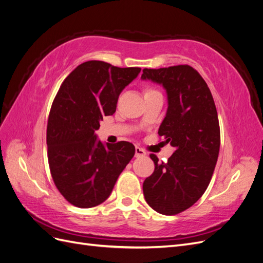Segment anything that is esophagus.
Returning <instances> with one entry per match:
<instances>
[{
	"label": "esophagus",
	"mask_w": 263,
	"mask_h": 263,
	"mask_svg": "<svg viewBox=\"0 0 263 263\" xmlns=\"http://www.w3.org/2000/svg\"><path fill=\"white\" fill-rule=\"evenodd\" d=\"M146 156V151L144 149H141L139 147H136L135 148V157L136 158H142Z\"/></svg>",
	"instance_id": "esophagus-1"
}]
</instances>
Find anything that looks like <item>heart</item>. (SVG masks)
Masks as SVG:
<instances>
[{"instance_id": "heart-1", "label": "heart", "mask_w": 263, "mask_h": 263, "mask_svg": "<svg viewBox=\"0 0 263 263\" xmlns=\"http://www.w3.org/2000/svg\"><path fill=\"white\" fill-rule=\"evenodd\" d=\"M154 91H156L155 89H151V87H149V89H147L146 90V92L145 93H148V92H154Z\"/></svg>"}]
</instances>
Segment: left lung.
<instances>
[{"mask_svg": "<svg viewBox=\"0 0 263 263\" xmlns=\"http://www.w3.org/2000/svg\"><path fill=\"white\" fill-rule=\"evenodd\" d=\"M142 80L162 84L168 110L159 136L176 147L168 162H158L142 184L145 200L162 215H177L191 208L208 189L220 146L216 106L208 84L189 65L144 69Z\"/></svg>", "mask_w": 263, "mask_h": 263, "instance_id": "8db88e82", "label": "left lung"}]
</instances>
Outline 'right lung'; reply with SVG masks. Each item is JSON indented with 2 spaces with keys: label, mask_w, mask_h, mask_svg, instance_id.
Instances as JSON below:
<instances>
[{
  "label": "right lung",
  "mask_w": 263,
  "mask_h": 263,
  "mask_svg": "<svg viewBox=\"0 0 263 263\" xmlns=\"http://www.w3.org/2000/svg\"><path fill=\"white\" fill-rule=\"evenodd\" d=\"M140 70L86 61L65 79L55 95L47 124L49 169L55 187L77 208L104 202L135 155L128 141L105 147L95 130L103 117L115 113L119 94Z\"/></svg>",
  "instance_id": "right-lung-1"
}]
</instances>
